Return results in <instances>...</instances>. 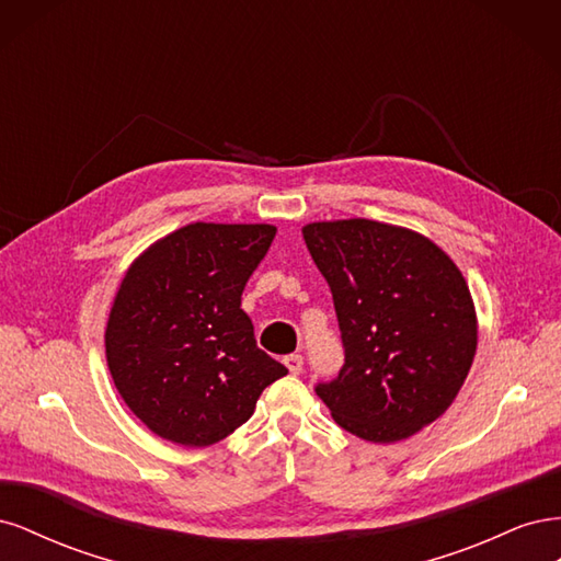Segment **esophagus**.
Segmentation results:
<instances>
[{"instance_id":"obj_1","label":"esophagus","mask_w":561,"mask_h":561,"mask_svg":"<svg viewBox=\"0 0 561 561\" xmlns=\"http://www.w3.org/2000/svg\"><path fill=\"white\" fill-rule=\"evenodd\" d=\"M285 365H287V369L293 371V375H299V371L304 369V358L299 353H293V355H287V358H285Z\"/></svg>"}]
</instances>
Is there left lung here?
Returning <instances> with one entry per match:
<instances>
[{
    "mask_svg": "<svg viewBox=\"0 0 561 561\" xmlns=\"http://www.w3.org/2000/svg\"><path fill=\"white\" fill-rule=\"evenodd\" d=\"M325 276L342 330L344 367L316 386L344 431L398 443L447 412L478 348L466 278L426 236L336 219L301 229Z\"/></svg>",
    "mask_w": 561,
    "mask_h": 561,
    "instance_id": "1",
    "label": "left lung"
}]
</instances>
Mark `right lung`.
<instances>
[{"label": "right lung", "instance_id": "1", "mask_svg": "<svg viewBox=\"0 0 561 561\" xmlns=\"http://www.w3.org/2000/svg\"><path fill=\"white\" fill-rule=\"evenodd\" d=\"M274 236L271 225H186L126 271L105 330L107 365L151 433L184 447L215 445L287 375L257 348L241 309Z\"/></svg>", "mask_w": 561, "mask_h": 561}]
</instances>
